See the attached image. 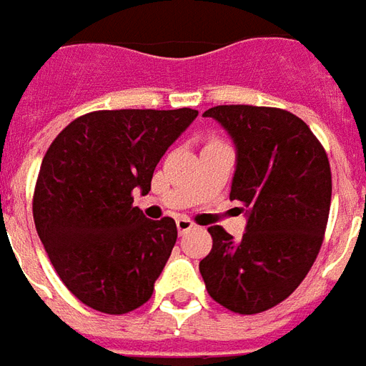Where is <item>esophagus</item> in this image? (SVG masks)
I'll list each match as a JSON object with an SVG mask.
<instances>
[{
	"instance_id": "34e87169",
	"label": "esophagus",
	"mask_w": 366,
	"mask_h": 366,
	"mask_svg": "<svg viewBox=\"0 0 366 366\" xmlns=\"http://www.w3.org/2000/svg\"><path fill=\"white\" fill-rule=\"evenodd\" d=\"M176 227H178V233L184 235V233H188L190 229H194V223H192L188 217H178V219H176Z\"/></svg>"
}]
</instances>
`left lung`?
I'll return each instance as SVG.
<instances>
[{"instance_id":"8db88e82","label":"left lung","mask_w":366,"mask_h":366,"mask_svg":"<svg viewBox=\"0 0 366 366\" xmlns=\"http://www.w3.org/2000/svg\"><path fill=\"white\" fill-rule=\"evenodd\" d=\"M237 151L231 199L247 207L241 241L214 225L199 261L209 296L235 314L280 304L312 269L330 217L327 154L304 121L276 107L215 105L204 112Z\"/></svg>"}]
</instances>
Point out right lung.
Returning a JSON list of instances; mask_svg holds the SVG:
<instances>
[{
    "label": "right lung",
    "instance_id": "1",
    "mask_svg": "<svg viewBox=\"0 0 366 366\" xmlns=\"http://www.w3.org/2000/svg\"><path fill=\"white\" fill-rule=\"evenodd\" d=\"M198 117L196 109H105L59 133L39 170L33 217L68 290L104 314H127L152 296L178 237L172 217L147 219L133 192Z\"/></svg>",
    "mask_w": 366,
    "mask_h": 366
}]
</instances>
